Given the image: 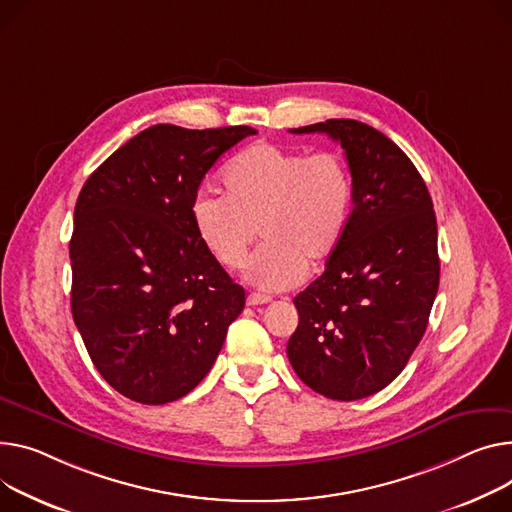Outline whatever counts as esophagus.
<instances>
[{"mask_svg": "<svg viewBox=\"0 0 512 512\" xmlns=\"http://www.w3.org/2000/svg\"><path fill=\"white\" fill-rule=\"evenodd\" d=\"M267 302H271V298L265 296V294L253 292V294L247 296V304H251V306H259V304H267Z\"/></svg>", "mask_w": 512, "mask_h": 512, "instance_id": "esophagus-1", "label": "esophagus"}]
</instances>
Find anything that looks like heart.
<instances>
[{"label":"heart","instance_id":"b5f03b06","mask_svg":"<svg viewBox=\"0 0 512 512\" xmlns=\"http://www.w3.org/2000/svg\"><path fill=\"white\" fill-rule=\"evenodd\" d=\"M222 193H199L191 218L203 249L224 269L245 265L257 230L263 247L245 278L259 290L282 292L323 265L344 241L354 181L335 152L259 142L224 170Z\"/></svg>","mask_w":512,"mask_h":512}]
</instances>
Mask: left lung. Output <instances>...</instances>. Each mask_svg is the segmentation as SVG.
<instances>
[{"instance_id":"left-lung-1","label":"left lung","mask_w":512,"mask_h":512,"mask_svg":"<svg viewBox=\"0 0 512 512\" xmlns=\"http://www.w3.org/2000/svg\"><path fill=\"white\" fill-rule=\"evenodd\" d=\"M339 142L354 181L344 241L294 298L286 354L304 385L354 401L379 393L424 337L440 261L432 199L414 162L387 135L354 119L290 129Z\"/></svg>"}]
</instances>
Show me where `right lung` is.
<instances>
[{
  "mask_svg": "<svg viewBox=\"0 0 512 512\" xmlns=\"http://www.w3.org/2000/svg\"><path fill=\"white\" fill-rule=\"evenodd\" d=\"M247 125H152L84 183L70 241L72 315L115 391L162 405L214 366L245 290L203 249L191 206L218 158Z\"/></svg>",
  "mask_w": 512,
  "mask_h": 512,
  "instance_id": "obj_1",
  "label": "right lung"
}]
</instances>
